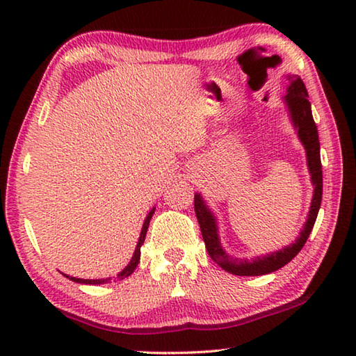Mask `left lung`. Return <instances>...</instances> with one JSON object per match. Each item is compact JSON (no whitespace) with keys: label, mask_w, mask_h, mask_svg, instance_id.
Returning a JSON list of instances; mask_svg holds the SVG:
<instances>
[{"label":"left lung","mask_w":356,"mask_h":356,"mask_svg":"<svg viewBox=\"0 0 356 356\" xmlns=\"http://www.w3.org/2000/svg\"><path fill=\"white\" fill-rule=\"evenodd\" d=\"M287 88L286 95L282 102L286 104L289 118L293 129L297 130L298 140L303 144L306 152V165L311 174V182L314 185V193H312L311 207L308 218L301 229L300 236L295 238V242L284 246L278 251L268 252L265 256H257L252 259H238L229 256L226 250L221 246L220 234H218V222L212 210L204 201V197L196 193L195 195V212L200 221V227L202 232L204 243L209 251V256L220 265L226 272L237 275V276H261L276 272L281 267H284L292 259L298 254L300 250L303 248L306 240L314 227L318 209L322 202V163H321V143H318V134L314 119H312L311 104L308 100V91H306L305 83L301 81L298 75H286Z\"/></svg>","instance_id":"left-lung-1"}]
</instances>
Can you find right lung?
Segmentation results:
<instances>
[{"label":"right lung","mask_w":356,"mask_h":356,"mask_svg":"<svg viewBox=\"0 0 356 356\" xmlns=\"http://www.w3.org/2000/svg\"><path fill=\"white\" fill-rule=\"evenodd\" d=\"M155 212V207L150 210V212L147 213L146 220H144V225H143V229H141V234H140V238H138V243H136V248H135V252L134 256H131L130 262L127 264V267H125L122 272L118 273V278L119 280H125L129 278V276L135 272V268L138 267V262H140V257H141V246L144 243V238H146V234H147V227H149V222H150V218H152V215ZM65 278H69L70 281L74 282H80V284H105V282L110 281L111 278H102V280H81V278H75V276H69L63 273Z\"/></svg>","instance_id":"add662e5"}]
</instances>
